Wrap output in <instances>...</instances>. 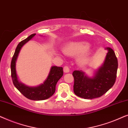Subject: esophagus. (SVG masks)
Here are the masks:
<instances>
[{"label":"esophagus","instance_id":"obj_1","mask_svg":"<svg viewBox=\"0 0 128 128\" xmlns=\"http://www.w3.org/2000/svg\"><path fill=\"white\" fill-rule=\"evenodd\" d=\"M64 72H65V73H69V71H70V69H69V67H68V66H64Z\"/></svg>","mask_w":128,"mask_h":128}]
</instances>
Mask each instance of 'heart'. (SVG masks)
Instances as JSON below:
<instances>
[{
    "instance_id": "1",
    "label": "heart",
    "mask_w": 128,
    "mask_h": 128,
    "mask_svg": "<svg viewBox=\"0 0 128 128\" xmlns=\"http://www.w3.org/2000/svg\"><path fill=\"white\" fill-rule=\"evenodd\" d=\"M90 44L87 42L72 41L66 44L63 47V51L66 55L71 56H78V62L79 64H86L89 62L92 56Z\"/></svg>"
}]
</instances>
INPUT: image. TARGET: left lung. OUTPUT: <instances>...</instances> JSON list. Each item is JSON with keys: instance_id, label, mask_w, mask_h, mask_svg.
<instances>
[{"instance_id": "left-lung-1", "label": "left lung", "mask_w": 128, "mask_h": 128, "mask_svg": "<svg viewBox=\"0 0 128 128\" xmlns=\"http://www.w3.org/2000/svg\"><path fill=\"white\" fill-rule=\"evenodd\" d=\"M108 50L102 65L98 69L92 78H89L82 70H74L73 91L78 97L93 99L101 97L114 84L118 69V60L112 49Z\"/></svg>"}]
</instances>
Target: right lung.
Instances as JSON below:
<instances>
[{"mask_svg":"<svg viewBox=\"0 0 128 128\" xmlns=\"http://www.w3.org/2000/svg\"><path fill=\"white\" fill-rule=\"evenodd\" d=\"M36 34L30 35L26 39L21 41L17 45L12 59L11 76L14 85L22 95L31 100L40 101L48 99L55 93L56 85L64 74V71L62 67L52 66L48 76L44 83L36 87L27 86L18 81L16 70V63L19 52L22 46L32 39Z\"/></svg>","mask_w":128,"mask_h":128,"instance_id":"1","label":"right lung"}]
</instances>
